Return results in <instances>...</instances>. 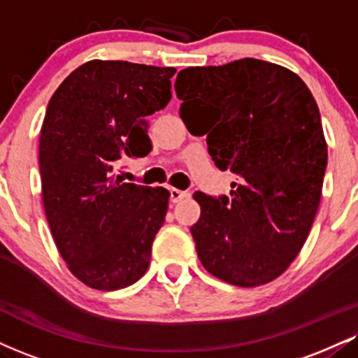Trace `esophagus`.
I'll use <instances>...</instances> for the list:
<instances>
[{
	"instance_id": "obj_1",
	"label": "esophagus",
	"mask_w": 358,
	"mask_h": 358,
	"mask_svg": "<svg viewBox=\"0 0 358 358\" xmlns=\"http://www.w3.org/2000/svg\"><path fill=\"white\" fill-rule=\"evenodd\" d=\"M190 196V193L188 192H183V190H178V188H170V200L171 203H178V201L185 200V198Z\"/></svg>"
}]
</instances>
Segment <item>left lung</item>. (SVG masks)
Masks as SVG:
<instances>
[{
    "label": "left lung",
    "mask_w": 358,
    "mask_h": 358,
    "mask_svg": "<svg viewBox=\"0 0 358 358\" xmlns=\"http://www.w3.org/2000/svg\"><path fill=\"white\" fill-rule=\"evenodd\" d=\"M175 92L190 133L206 135L217 166L238 176L230 198L193 195L198 258L231 285H265L299 255L320 205L327 141L315 98L296 73L255 58L187 68Z\"/></svg>",
    "instance_id": "1"
}]
</instances>
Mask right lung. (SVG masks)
I'll return each instance as SVG.
<instances>
[{"label": "right lung", "mask_w": 358, "mask_h": 358, "mask_svg": "<svg viewBox=\"0 0 358 358\" xmlns=\"http://www.w3.org/2000/svg\"><path fill=\"white\" fill-rule=\"evenodd\" d=\"M175 68L92 59L53 93L40 135L41 195L68 270L94 290L143 277L168 210L165 188L113 173L152 150L146 116L171 100Z\"/></svg>", "instance_id": "right-lung-1"}]
</instances>
